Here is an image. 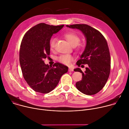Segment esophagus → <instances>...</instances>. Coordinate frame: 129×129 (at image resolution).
Segmentation results:
<instances>
[{
  "mask_svg": "<svg viewBox=\"0 0 129 129\" xmlns=\"http://www.w3.org/2000/svg\"><path fill=\"white\" fill-rule=\"evenodd\" d=\"M68 71H70V72H71V71H73V69L72 68H71V67H69Z\"/></svg>",
  "mask_w": 129,
  "mask_h": 129,
  "instance_id": "esophagus-1",
  "label": "esophagus"
}]
</instances>
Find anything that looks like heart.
I'll return each instance as SVG.
<instances>
[{
	"instance_id": "1",
	"label": "heart",
	"mask_w": 129,
	"mask_h": 129,
	"mask_svg": "<svg viewBox=\"0 0 129 129\" xmlns=\"http://www.w3.org/2000/svg\"><path fill=\"white\" fill-rule=\"evenodd\" d=\"M64 36L69 42L70 45L73 47L77 46L80 41L79 37L74 33H67L64 35ZM56 40V38L55 37L51 39L49 44L50 49L51 50H53L55 49ZM58 60L63 64L69 65L73 60V57L70 55H63L60 56L58 58Z\"/></svg>"
}]
</instances>
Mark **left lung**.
I'll return each instance as SVG.
<instances>
[{
	"mask_svg": "<svg viewBox=\"0 0 129 129\" xmlns=\"http://www.w3.org/2000/svg\"><path fill=\"white\" fill-rule=\"evenodd\" d=\"M66 27L79 30L86 39L84 50L76 65L79 67L81 64H88V66L84 72L79 68L74 70L82 75L81 80L76 83V87L84 94H96L104 87L110 74V56L107 42L99 31L89 25L74 24Z\"/></svg>",
	"mask_w": 129,
	"mask_h": 129,
	"instance_id": "left-lung-1",
	"label": "left lung"
}]
</instances>
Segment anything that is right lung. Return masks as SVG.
<instances>
[{
	"label": "right lung",
	"mask_w": 129,
	"mask_h": 129,
	"mask_svg": "<svg viewBox=\"0 0 129 129\" xmlns=\"http://www.w3.org/2000/svg\"><path fill=\"white\" fill-rule=\"evenodd\" d=\"M64 26L40 23L29 29L23 38L19 55L21 68L24 79L35 92H50L68 70L67 66L61 63H56L52 67L43 60L50 56L52 36Z\"/></svg>",
	"instance_id": "right-lung-1"
}]
</instances>
